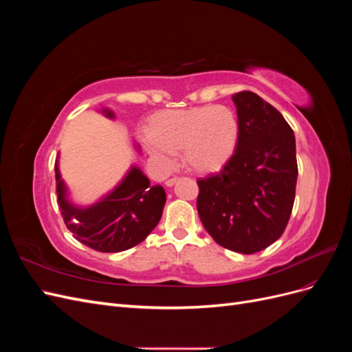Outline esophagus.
Returning <instances> with one entry per match:
<instances>
[{"label": "esophagus", "mask_w": 352, "mask_h": 352, "mask_svg": "<svg viewBox=\"0 0 352 352\" xmlns=\"http://www.w3.org/2000/svg\"><path fill=\"white\" fill-rule=\"evenodd\" d=\"M179 180H180V177H177V176L170 177V179L166 180V185H167V186H173L176 182H179Z\"/></svg>", "instance_id": "1"}]
</instances>
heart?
<instances>
[{"label": "heart", "instance_id": "1", "mask_svg": "<svg viewBox=\"0 0 352 352\" xmlns=\"http://www.w3.org/2000/svg\"><path fill=\"white\" fill-rule=\"evenodd\" d=\"M146 146L162 164L168 154L182 153L185 166L197 173H214L235 155L241 119L229 105H198L154 114L146 127Z\"/></svg>", "mask_w": 352, "mask_h": 352}]
</instances>
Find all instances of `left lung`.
I'll return each instance as SVG.
<instances>
[{"mask_svg":"<svg viewBox=\"0 0 352 352\" xmlns=\"http://www.w3.org/2000/svg\"><path fill=\"white\" fill-rule=\"evenodd\" d=\"M241 119L235 155L219 173L198 179L202 226L223 248L254 254L278 241L289 221L298 177L295 136L257 94L232 95Z\"/></svg>","mask_w":352,"mask_h":352,"instance_id":"obj_1","label":"left lung"}]
</instances>
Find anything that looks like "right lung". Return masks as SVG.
Returning a JSON list of instances; mask_svg holds the SVG:
<instances>
[{"label":"right lung","mask_w":352,"mask_h":352,"mask_svg":"<svg viewBox=\"0 0 352 352\" xmlns=\"http://www.w3.org/2000/svg\"><path fill=\"white\" fill-rule=\"evenodd\" d=\"M107 116L111 117V111ZM56 180L58 207L67 229L95 251L120 252L133 248L150 235L162 219L166 190L162 185H151L136 167L109 197L89 208L69 204L57 166Z\"/></svg>","instance_id":"right-lung-1"}]
</instances>
